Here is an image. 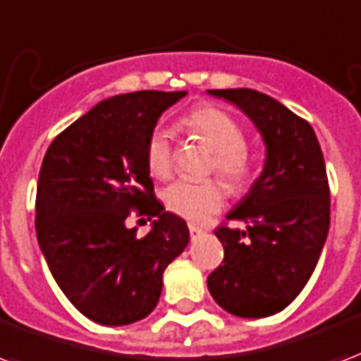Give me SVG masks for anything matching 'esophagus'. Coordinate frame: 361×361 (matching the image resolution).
I'll return each instance as SVG.
<instances>
[{"mask_svg": "<svg viewBox=\"0 0 361 361\" xmlns=\"http://www.w3.org/2000/svg\"><path fill=\"white\" fill-rule=\"evenodd\" d=\"M188 230H190L192 240H196V238H200V235L203 234V228H200V226H196V224H190V226H188Z\"/></svg>", "mask_w": 361, "mask_h": 361, "instance_id": "esophagus-1", "label": "esophagus"}]
</instances>
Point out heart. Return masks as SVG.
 <instances>
[{"label": "heart", "instance_id": "heart-1", "mask_svg": "<svg viewBox=\"0 0 361 361\" xmlns=\"http://www.w3.org/2000/svg\"><path fill=\"white\" fill-rule=\"evenodd\" d=\"M184 131L196 135L215 152L211 169H215L230 190L240 192L251 180V161L245 152V135L232 116L213 106H200L180 119ZM146 165L154 177L165 178L171 173V135L156 127L146 142ZM165 207L186 221L202 222L221 209L224 190L216 180L178 178L164 192Z\"/></svg>", "mask_w": 361, "mask_h": 361}]
</instances>
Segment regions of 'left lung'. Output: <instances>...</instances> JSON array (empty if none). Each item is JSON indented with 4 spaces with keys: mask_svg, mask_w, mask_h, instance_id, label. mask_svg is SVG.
<instances>
[{
    "mask_svg": "<svg viewBox=\"0 0 361 361\" xmlns=\"http://www.w3.org/2000/svg\"><path fill=\"white\" fill-rule=\"evenodd\" d=\"M247 116L267 146L264 167L215 235L224 261L209 274L216 305L240 318L281 312L302 291L329 232V184L316 133L281 102L255 89H211Z\"/></svg>",
    "mask_w": 361,
    "mask_h": 361,
    "instance_id": "1",
    "label": "left lung"
}]
</instances>
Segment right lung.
<instances>
[{"mask_svg": "<svg viewBox=\"0 0 361 361\" xmlns=\"http://www.w3.org/2000/svg\"><path fill=\"white\" fill-rule=\"evenodd\" d=\"M184 94L137 91L102 100L43 158L37 243L62 293L100 325L146 318L158 305L164 270L190 242L186 222L154 197L146 165L150 133ZM131 209L157 216L142 238L125 224Z\"/></svg>", "mask_w": 361, "mask_h": 361, "instance_id": "right-lung-1", "label": "right lung"}]
</instances>
